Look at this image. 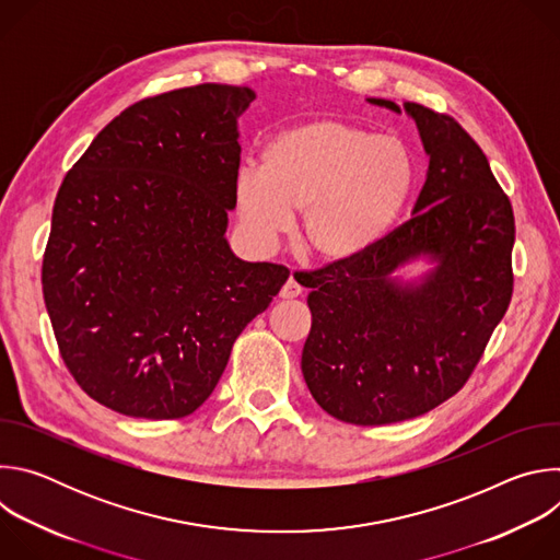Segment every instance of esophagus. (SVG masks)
Instances as JSON below:
<instances>
[{
    "label": "esophagus",
    "instance_id": "34e87169",
    "mask_svg": "<svg viewBox=\"0 0 560 560\" xmlns=\"http://www.w3.org/2000/svg\"><path fill=\"white\" fill-rule=\"evenodd\" d=\"M301 294H303V288H301V283H299L294 277H290V279L283 283L281 292H279L281 299H296V296H301Z\"/></svg>",
    "mask_w": 560,
    "mask_h": 560
}]
</instances>
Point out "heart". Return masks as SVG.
<instances>
[{"label": "heart", "instance_id": "obj_1", "mask_svg": "<svg viewBox=\"0 0 560 560\" xmlns=\"http://www.w3.org/2000/svg\"><path fill=\"white\" fill-rule=\"evenodd\" d=\"M415 179L404 141L341 119H310L279 130L261 168L236 175V210L261 248L277 244L301 214V248L322 264H348L381 242Z\"/></svg>", "mask_w": 560, "mask_h": 560}]
</instances>
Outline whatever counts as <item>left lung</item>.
I'll list each match as a JSON object with an SVG mask.
<instances>
[{
  "instance_id": "1",
  "label": "left lung",
  "mask_w": 560,
  "mask_h": 560,
  "mask_svg": "<svg viewBox=\"0 0 560 560\" xmlns=\"http://www.w3.org/2000/svg\"><path fill=\"white\" fill-rule=\"evenodd\" d=\"M401 115L389 100H368ZM430 166L412 219L365 255L305 272L312 328L301 372L354 425L421 417L454 396L510 305L514 212L488 156L447 115L406 102ZM428 258L417 282L393 277Z\"/></svg>"
}]
</instances>
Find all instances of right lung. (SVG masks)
Instances as JSON below:
<instances>
[{"label":"right lung","mask_w":560,"mask_h":560,"mask_svg":"<svg viewBox=\"0 0 560 560\" xmlns=\"http://www.w3.org/2000/svg\"><path fill=\"white\" fill-rule=\"evenodd\" d=\"M248 86L201 84L115 117L66 175L42 268L61 359L97 404L192 415L288 279L225 238Z\"/></svg>","instance_id":"obj_1"}]
</instances>
